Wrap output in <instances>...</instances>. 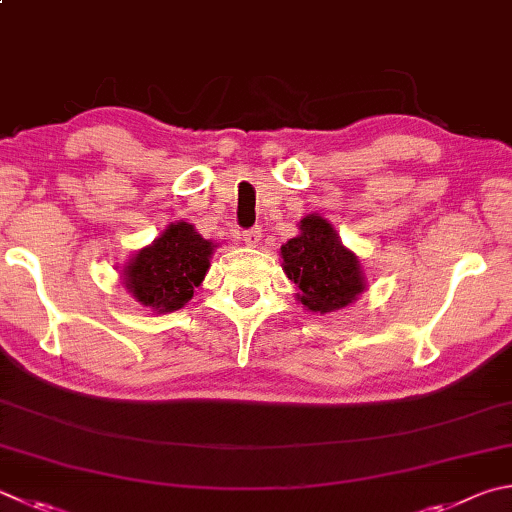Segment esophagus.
Segmentation results:
<instances>
[{"label": "esophagus", "mask_w": 512, "mask_h": 512, "mask_svg": "<svg viewBox=\"0 0 512 512\" xmlns=\"http://www.w3.org/2000/svg\"><path fill=\"white\" fill-rule=\"evenodd\" d=\"M259 239H262V228H250L244 232V241L250 248H255L259 244Z\"/></svg>", "instance_id": "esophagus-1"}]
</instances>
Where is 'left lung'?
<instances>
[{"instance_id":"1","label":"left lung","mask_w":512,"mask_h":512,"mask_svg":"<svg viewBox=\"0 0 512 512\" xmlns=\"http://www.w3.org/2000/svg\"><path fill=\"white\" fill-rule=\"evenodd\" d=\"M284 273L297 286V300L313 313H333L365 291L358 257L342 246L336 230L320 215L300 221V235L280 248Z\"/></svg>"}]
</instances>
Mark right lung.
<instances>
[{
	"instance_id": "obj_1",
	"label": "right lung",
	"mask_w": 512,
	"mask_h": 512,
	"mask_svg": "<svg viewBox=\"0 0 512 512\" xmlns=\"http://www.w3.org/2000/svg\"><path fill=\"white\" fill-rule=\"evenodd\" d=\"M215 248L192 224L176 221L129 259L123 271L127 291L156 313L183 309L206 277Z\"/></svg>"
}]
</instances>
